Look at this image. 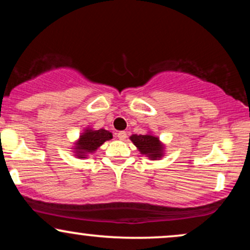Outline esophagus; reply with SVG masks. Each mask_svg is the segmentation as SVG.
I'll use <instances>...</instances> for the list:
<instances>
[{
  "instance_id": "34e87169",
  "label": "esophagus",
  "mask_w": 250,
  "mask_h": 250,
  "mask_svg": "<svg viewBox=\"0 0 250 250\" xmlns=\"http://www.w3.org/2000/svg\"><path fill=\"white\" fill-rule=\"evenodd\" d=\"M117 137H119V140H121V141H125V140L127 139V133H125V131H119V133H117Z\"/></svg>"
}]
</instances>
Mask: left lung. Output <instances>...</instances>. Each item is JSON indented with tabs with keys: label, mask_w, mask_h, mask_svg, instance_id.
<instances>
[{
	"label": "left lung",
	"mask_w": 250,
	"mask_h": 250,
	"mask_svg": "<svg viewBox=\"0 0 250 250\" xmlns=\"http://www.w3.org/2000/svg\"><path fill=\"white\" fill-rule=\"evenodd\" d=\"M129 139L134 143L140 154L145 155L149 160H161L165 156L166 146L151 131H148L145 135L133 134Z\"/></svg>",
	"instance_id": "8db88e82"
}]
</instances>
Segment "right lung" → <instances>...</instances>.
Returning a JSON list of instances; mask_svg holds the SVG:
<instances>
[{
    "label": "right lung",
    "instance_id": "right-lung-1",
    "mask_svg": "<svg viewBox=\"0 0 250 250\" xmlns=\"http://www.w3.org/2000/svg\"><path fill=\"white\" fill-rule=\"evenodd\" d=\"M113 139V134L105 129H94L87 127L83 129L79 139L74 142L71 151L77 159H87L89 155L94 154L105 141Z\"/></svg>",
    "mask_w": 250,
    "mask_h": 250
}]
</instances>
